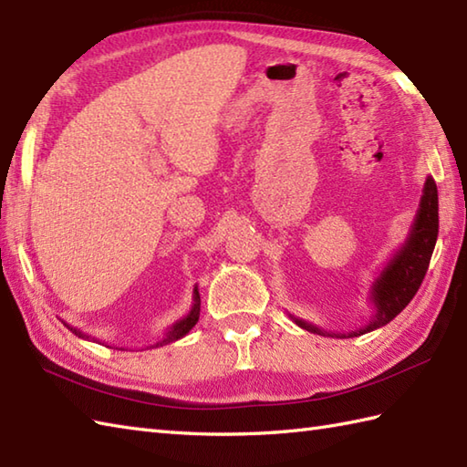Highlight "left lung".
Instances as JSON below:
<instances>
[{"label": "left lung", "mask_w": 467, "mask_h": 467, "mask_svg": "<svg viewBox=\"0 0 467 467\" xmlns=\"http://www.w3.org/2000/svg\"><path fill=\"white\" fill-rule=\"evenodd\" d=\"M438 186H435L433 178L428 176L425 178L420 208L418 213H415L408 239H405L400 249L393 253L391 259L385 263L379 276L373 281V286L369 291L373 315L371 319L367 321V325L349 333H329L319 329V327L313 323L299 319V317H295L291 313L289 317L305 331L325 337H341V339L343 337H359L379 329V327L393 321L395 317L410 305L415 293H418L423 276L428 273L431 253L435 249V241H438Z\"/></svg>", "instance_id": "left-lung-1"}]
</instances>
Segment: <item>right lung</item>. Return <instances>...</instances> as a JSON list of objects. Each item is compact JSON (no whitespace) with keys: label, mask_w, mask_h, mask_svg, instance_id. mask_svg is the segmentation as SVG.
I'll list each match as a JSON object with an SVG mask.
<instances>
[{"label":"right lung","mask_w":467,"mask_h":467,"mask_svg":"<svg viewBox=\"0 0 467 467\" xmlns=\"http://www.w3.org/2000/svg\"><path fill=\"white\" fill-rule=\"evenodd\" d=\"M198 317H201V295H198V286H194V291H192V306H191V311H188L182 319H178L176 323H172L171 327H168V329L164 331V335H162V339L158 341V343H154V345H150L152 349L154 347H162V345H168V343H174V341H178V339H182L184 335H188V331L192 329V327L198 323ZM64 325L67 327L69 331H72L74 335H78V337H82V339H90V341H98V343H102L100 339H96V337H92V335H88V333H84L82 329H78V327H72V325H67L66 321H64ZM104 345V343H102Z\"/></svg>","instance_id":"right-lung-1"}]
</instances>
